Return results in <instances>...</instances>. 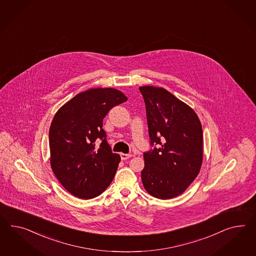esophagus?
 I'll use <instances>...</instances> for the list:
<instances>
[{
  "label": "esophagus",
  "instance_id": "34e87169",
  "mask_svg": "<svg viewBox=\"0 0 256 256\" xmlns=\"http://www.w3.org/2000/svg\"><path fill=\"white\" fill-rule=\"evenodd\" d=\"M120 156H121L122 160H126V159L130 158L132 156V154H123V152H121V154H120Z\"/></svg>",
  "mask_w": 256,
  "mask_h": 256
}]
</instances>
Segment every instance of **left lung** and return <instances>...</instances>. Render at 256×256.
Returning <instances> with one entry per match:
<instances>
[{
    "label": "left lung",
    "instance_id": "1",
    "mask_svg": "<svg viewBox=\"0 0 256 256\" xmlns=\"http://www.w3.org/2000/svg\"><path fill=\"white\" fill-rule=\"evenodd\" d=\"M146 108L150 146L144 154L142 180L146 191L160 200L186 190L200 170L203 133L196 114L162 88L140 86Z\"/></svg>",
    "mask_w": 256,
    "mask_h": 256
}]
</instances>
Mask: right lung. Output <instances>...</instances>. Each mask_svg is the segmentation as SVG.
<instances>
[{
    "label": "right lung",
    "instance_id": "obj_1",
    "mask_svg": "<svg viewBox=\"0 0 256 256\" xmlns=\"http://www.w3.org/2000/svg\"><path fill=\"white\" fill-rule=\"evenodd\" d=\"M126 100L119 90L92 88L56 112L49 130L50 163L69 193L90 200L110 186L121 158L112 152L102 120L112 108ZM98 139L102 140L100 146Z\"/></svg>",
    "mask_w": 256,
    "mask_h": 256
}]
</instances>
